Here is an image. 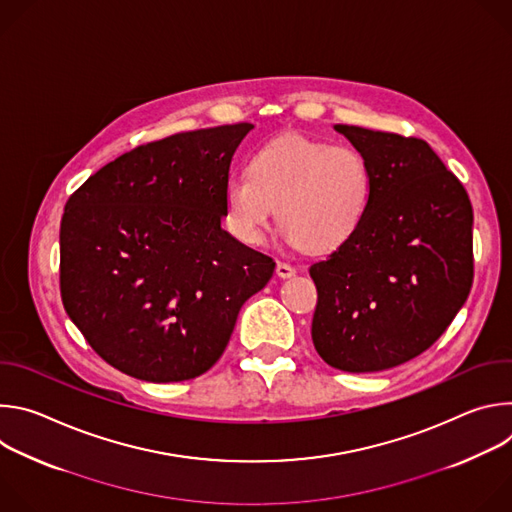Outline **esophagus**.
<instances>
[{
	"instance_id": "esophagus-1",
	"label": "esophagus",
	"mask_w": 512,
	"mask_h": 512,
	"mask_svg": "<svg viewBox=\"0 0 512 512\" xmlns=\"http://www.w3.org/2000/svg\"><path fill=\"white\" fill-rule=\"evenodd\" d=\"M275 273H277V277H281V279H287V277H291V275H296V269L291 267V265H287V263H283V261H277Z\"/></svg>"
}]
</instances>
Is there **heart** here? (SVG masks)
Wrapping results in <instances>:
<instances>
[{"label":"heart","mask_w":512,"mask_h":512,"mask_svg":"<svg viewBox=\"0 0 512 512\" xmlns=\"http://www.w3.org/2000/svg\"><path fill=\"white\" fill-rule=\"evenodd\" d=\"M371 194V166L358 150L287 133L251 156L247 174L225 182L223 214L243 245H261L277 214L291 247L332 253L358 233Z\"/></svg>","instance_id":"heart-1"}]
</instances>
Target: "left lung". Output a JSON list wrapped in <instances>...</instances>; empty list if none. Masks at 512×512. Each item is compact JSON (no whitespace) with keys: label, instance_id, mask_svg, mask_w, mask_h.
<instances>
[{"label":"left lung","instance_id":"8db88e82","mask_svg":"<svg viewBox=\"0 0 512 512\" xmlns=\"http://www.w3.org/2000/svg\"><path fill=\"white\" fill-rule=\"evenodd\" d=\"M367 158V216L342 249L310 267L312 340L330 367L377 373L427 350L464 306L472 279V204L427 141L334 125Z\"/></svg>","mask_w":512,"mask_h":512}]
</instances>
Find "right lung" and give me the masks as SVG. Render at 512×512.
Segmentation results:
<instances>
[{
	"mask_svg": "<svg viewBox=\"0 0 512 512\" xmlns=\"http://www.w3.org/2000/svg\"><path fill=\"white\" fill-rule=\"evenodd\" d=\"M251 123L176 133L93 174L64 206L60 296L117 371L150 383L200 377L275 261L223 227V188Z\"/></svg>",
	"mask_w": 512,
	"mask_h": 512,
	"instance_id": "obj_1",
	"label": "right lung"
}]
</instances>
